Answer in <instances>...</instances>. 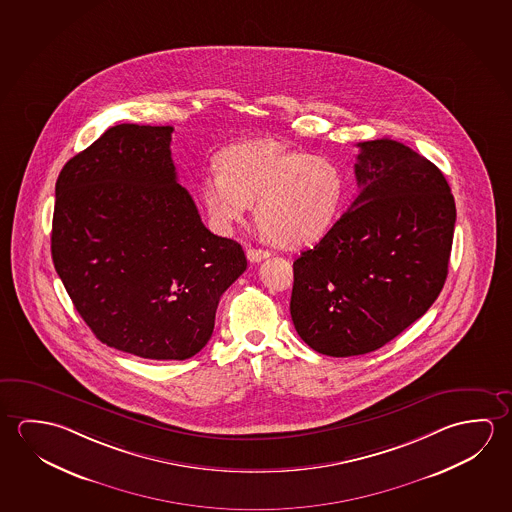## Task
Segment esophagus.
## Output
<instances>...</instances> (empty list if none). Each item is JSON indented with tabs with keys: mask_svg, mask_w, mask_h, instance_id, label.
Returning <instances> with one entry per match:
<instances>
[{
	"mask_svg": "<svg viewBox=\"0 0 512 512\" xmlns=\"http://www.w3.org/2000/svg\"><path fill=\"white\" fill-rule=\"evenodd\" d=\"M271 253L268 250H260V248H248L246 250V257L250 262H260L262 259H268Z\"/></svg>",
	"mask_w": 512,
	"mask_h": 512,
	"instance_id": "esophagus-1",
	"label": "esophagus"
}]
</instances>
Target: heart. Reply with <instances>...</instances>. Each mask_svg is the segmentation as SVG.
<instances>
[{"label": "heart", "mask_w": 512, "mask_h": 512, "mask_svg": "<svg viewBox=\"0 0 512 512\" xmlns=\"http://www.w3.org/2000/svg\"><path fill=\"white\" fill-rule=\"evenodd\" d=\"M205 173L200 196L210 223L228 232L255 203V221L284 248L314 243L334 227L346 180L334 160L296 150L275 137L230 144Z\"/></svg>", "instance_id": "heart-1"}]
</instances>
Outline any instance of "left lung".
<instances>
[{"label": "left lung", "mask_w": 512, "mask_h": 512, "mask_svg": "<svg viewBox=\"0 0 512 512\" xmlns=\"http://www.w3.org/2000/svg\"><path fill=\"white\" fill-rule=\"evenodd\" d=\"M361 193L294 260L291 318L312 350L375 352L436 302L448 275L455 202L443 173L409 146L357 144Z\"/></svg>", "instance_id": "left-lung-1"}]
</instances>
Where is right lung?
Returning a JSON list of instances; mask_svg holds the SVG:
<instances>
[{
    "label": "right lung",
    "mask_w": 512,
    "mask_h": 512,
    "mask_svg": "<svg viewBox=\"0 0 512 512\" xmlns=\"http://www.w3.org/2000/svg\"><path fill=\"white\" fill-rule=\"evenodd\" d=\"M173 126L116 125L66 162L55 185L51 257L101 343L184 361L209 343L221 294L246 269L176 182Z\"/></svg>",
    "instance_id": "right-lung-1"
}]
</instances>
